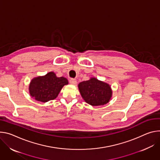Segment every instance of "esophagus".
Here are the masks:
<instances>
[{
  "mask_svg": "<svg viewBox=\"0 0 160 160\" xmlns=\"http://www.w3.org/2000/svg\"><path fill=\"white\" fill-rule=\"evenodd\" d=\"M69 82L71 84H76L77 83V81L74 79H70L69 80Z\"/></svg>",
  "mask_w": 160,
  "mask_h": 160,
  "instance_id": "34e87169",
  "label": "esophagus"
}]
</instances>
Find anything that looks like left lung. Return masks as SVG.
Listing matches in <instances>:
<instances>
[{
	"label": "left lung",
	"mask_w": 160,
	"mask_h": 160,
	"mask_svg": "<svg viewBox=\"0 0 160 160\" xmlns=\"http://www.w3.org/2000/svg\"><path fill=\"white\" fill-rule=\"evenodd\" d=\"M78 87L85 102L93 106L106 104L112 96L110 86L96 78L82 81L79 84Z\"/></svg>",
	"instance_id": "8db88e82"
}]
</instances>
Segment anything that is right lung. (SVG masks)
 I'll list each match as a JSON object with an SVG mask.
<instances>
[{
    "label": "right lung",
    "instance_id": "right-lung-1",
    "mask_svg": "<svg viewBox=\"0 0 160 160\" xmlns=\"http://www.w3.org/2000/svg\"><path fill=\"white\" fill-rule=\"evenodd\" d=\"M68 84L63 77L57 78L52 72L33 79L29 86L30 95L38 101L46 102L56 98L63 86Z\"/></svg>",
    "mask_w": 160,
    "mask_h": 160
}]
</instances>
